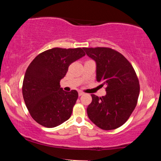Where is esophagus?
Returning <instances> with one entry per match:
<instances>
[{"mask_svg": "<svg viewBox=\"0 0 161 161\" xmlns=\"http://www.w3.org/2000/svg\"><path fill=\"white\" fill-rule=\"evenodd\" d=\"M83 95H84V93L82 92H79V96H82Z\"/></svg>", "mask_w": 161, "mask_h": 161, "instance_id": "esophagus-1", "label": "esophagus"}]
</instances>
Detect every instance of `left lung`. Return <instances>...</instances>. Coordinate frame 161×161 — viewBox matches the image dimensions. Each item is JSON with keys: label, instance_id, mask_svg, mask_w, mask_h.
Returning <instances> with one entry per match:
<instances>
[{"label": "left lung", "instance_id": "left-lung-1", "mask_svg": "<svg viewBox=\"0 0 161 161\" xmlns=\"http://www.w3.org/2000/svg\"><path fill=\"white\" fill-rule=\"evenodd\" d=\"M96 64V80L106 86V95H92L88 118L97 127L112 130L123 125L137 104L140 87L136 72L120 53L108 47H84Z\"/></svg>", "mask_w": 161, "mask_h": 161}]
</instances>
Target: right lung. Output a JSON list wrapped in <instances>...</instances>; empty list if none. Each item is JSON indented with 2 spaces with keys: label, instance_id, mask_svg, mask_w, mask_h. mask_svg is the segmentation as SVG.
<instances>
[{
  "label": "right lung",
  "instance_id": "obj_1",
  "mask_svg": "<svg viewBox=\"0 0 161 161\" xmlns=\"http://www.w3.org/2000/svg\"><path fill=\"white\" fill-rule=\"evenodd\" d=\"M85 55L80 47H54L41 53L28 66L23 83V99L29 114L40 125L53 128L69 119L78 92L64 91L60 82L70 64Z\"/></svg>",
  "mask_w": 161,
  "mask_h": 161
}]
</instances>
